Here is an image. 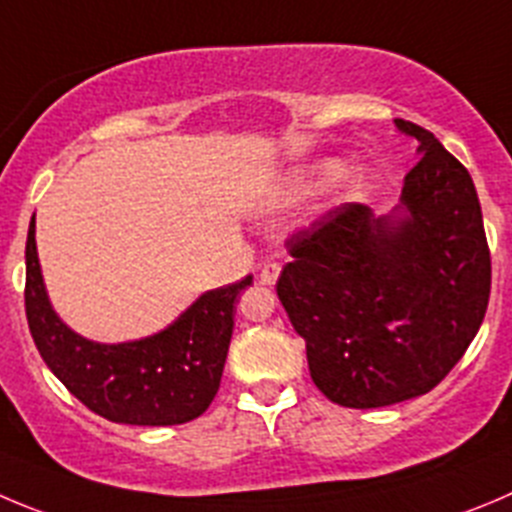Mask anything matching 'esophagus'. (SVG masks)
<instances>
[{
	"instance_id": "34e87169",
	"label": "esophagus",
	"mask_w": 512,
	"mask_h": 512,
	"mask_svg": "<svg viewBox=\"0 0 512 512\" xmlns=\"http://www.w3.org/2000/svg\"><path fill=\"white\" fill-rule=\"evenodd\" d=\"M257 278H260L262 285H275V283H278V278H280V265H278V262H267V265L260 270V275H257Z\"/></svg>"
}]
</instances>
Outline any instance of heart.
<instances>
[{
  "label": "heart",
  "instance_id": "1",
  "mask_svg": "<svg viewBox=\"0 0 512 512\" xmlns=\"http://www.w3.org/2000/svg\"><path fill=\"white\" fill-rule=\"evenodd\" d=\"M343 170V161L336 159H326V161H318V164H310V166H300V169L288 171L283 179L275 184V189L270 191V209H278L285 207V204L295 202V199L305 197L310 191H315L318 186L328 184V181L336 179V191H333V197L336 202H343V199H353L358 191L364 189L366 184V174L364 169H358V166H351V169Z\"/></svg>",
  "mask_w": 512,
  "mask_h": 512
}]
</instances>
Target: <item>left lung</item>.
<instances>
[{"label": "left lung", "mask_w": 512, "mask_h": 512, "mask_svg": "<svg viewBox=\"0 0 512 512\" xmlns=\"http://www.w3.org/2000/svg\"><path fill=\"white\" fill-rule=\"evenodd\" d=\"M419 164L376 217L343 204L295 234L278 298L305 341L310 379L331 401L376 409L427 394L480 331L490 250L465 166L417 123Z\"/></svg>", "instance_id": "8db88e82"}]
</instances>
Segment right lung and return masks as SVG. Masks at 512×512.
<instances>
[{"label": "right lung", "mask_w": 512, "mask_h": 512, "mask_svg": "<svg viewBox=\"0 0 512 512\" xmlns=\"http://www.w3.org/2000/svg\"><path fill=\"white\" fill-rule=\"evenodd\" d=\"M25 262V310L37 351L90 412L138 427H171L207 412L227 361L234 303L252 275L199 295L164 331L138 341L100 343L75 333L52 308L37 257L35 217Z\"/></svg>", "instance_id": "obj_1"}]
</instances>
